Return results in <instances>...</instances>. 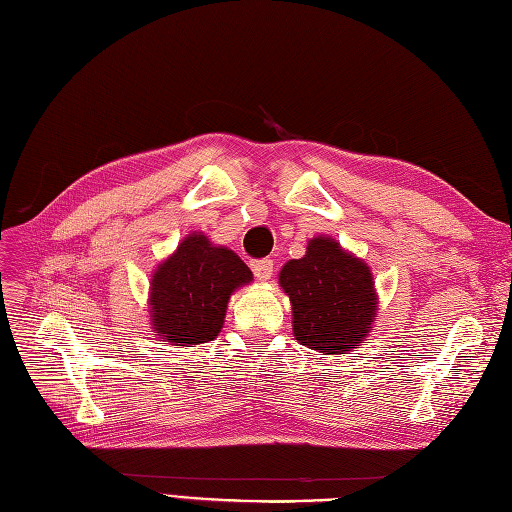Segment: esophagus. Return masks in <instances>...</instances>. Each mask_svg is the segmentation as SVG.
<instances>
[{
	"label": "esophagus",
	"mask_w": 512,
	"mask_h": 512,
	"mask_svg": "<svg viewBox=\"0 0 512 512\" xmlns=\"http://www.w3.org/2000/svg\"><path fill=\"white\" fill-rule=\"evenodd\" d=\"M252 271H254V275L258 277L260 282L271 280V275H273V260H269V258L254 260V262H252Z\"/></svg>",
	"instance_id": "esophagus-1"
}]
</instances>
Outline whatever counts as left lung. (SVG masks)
<instances>
[{"label": "left lung", "mask_w": 512, "mask_h": 512, "mask_svg": "<svg viewBox=\"0 0 512 512\" xmlns=\"http://www.w3.org/2000/svg\"><path fill=\"white\" fill-rule=\"evenodd\" d=\"M280 286L290 297L292 333L301 346L346 354L365 344L378 309L374 277L335 239L309 241L303 258L282 267Z\"/></svg>", "instance_id": "1"}]
</instances>
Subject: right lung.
Here are the masks:
<instances>
[{"instance_id":"obj_1","label":"right lung","mask_w":512,"mask_h":512,"mask_svg":"<svg viewBox=\"0 0 512 512\" xmlns=\"http://www.w3.org/2000/svg\"><path fill=\"white\" fill-rule=\"evenodd\" d=\"M252 280L235 252L192 232L151 275V329L170 346L213 342L224 327L230 294Z\"/></svg>"}]
</instances>
